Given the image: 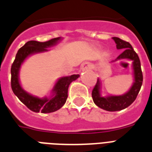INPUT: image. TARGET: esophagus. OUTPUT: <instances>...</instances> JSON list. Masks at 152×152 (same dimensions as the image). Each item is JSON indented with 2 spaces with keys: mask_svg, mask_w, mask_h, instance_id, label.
I'll return each instance as SVG.
<instances>
[{
  "mask_svg": "<svg viewBox=\"0 0 152 152\" xmlns=\"http://www.w3.org/2000/svg\"><path fill=\"white\" fill-rule=\"evenodd\" d=\"M91 68V65L88 62H84V63H83L82 65V69H88Z\"/></svg>",
  "mask_w": 152,
  "mask_h": 152,
  "instance_id": "obj_1",
  "label": "esophagus"
}]
</instances>
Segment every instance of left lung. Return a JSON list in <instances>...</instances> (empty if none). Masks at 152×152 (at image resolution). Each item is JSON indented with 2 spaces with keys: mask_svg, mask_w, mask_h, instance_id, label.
Instances as JSON below:
<instances>
[{
  "mask_svg": "<svg viewBox=\"0 0 152 152\" xmlns=\"http://www.w3.org/2000/svg\"><path fill=\"white\" fill-rule=\"evenodd\" d=\"M116 44L117 49H123V51L118 56L117 59L127 58L134 61V80L135 82L127 93L120 96H108L102 97L100 95V82L97 79V83L92 91V98L94 104L99 108L108 111V112H115V111L123 110L127 108L136 100L137 94L142 86L143 74L140 67V58L137 54L134 51L131 44L129 42L119 39V37H112ZM116 59V60H117Z\"/></svg>",
  "mask_w": 152,
  "mask_h": 152,
  "instance_id": "left-lung-1",
  "label": "left lung"
}]
</instances>
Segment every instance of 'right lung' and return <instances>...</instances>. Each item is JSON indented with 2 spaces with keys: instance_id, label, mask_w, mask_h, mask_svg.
Wrapping results in <instances>:
<instances>
[{
  "instance_id": "1",
  "label": "right lung",
  "mask_w": 152,
  "mask_h": 152,
  "mask_svg": "<svg viewBox=\"0 0 152 152\" xmlns=\"http://www.w3.org/2000/svg\"><path fill=\"white\" fill-rule=\"evenodd\" d=\"M60 39H61L60 37H57L45 42H39L35 40L28 41L25 44L24 46L22 47L18 50L14 62L12 65L11 86H12V91L18 97V99L33 112L50 113L61 108L65 104L67 100L69 86L72 81L76 80L80 76L78 74H76V75L65 76L59 79L53 88V92L55 94V96L50 99L47 97L39 98L30 95L21 87L18 80V71L23 61L32 54L46 51L48 50L47 48L55 45Z\"/></svg>"
}]
</instances>
